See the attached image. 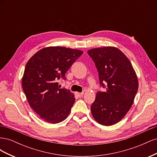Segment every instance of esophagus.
<instances>
[{
    "instance_id": "1",
    "label": "esophagus",
    "mask_w": 157,
    "mask_h": 157,
    "mask_svg": "<svg viewBox=\"0 0 157 157\" xmlns=\"http://www.w3.org/2000/svg\"><path fill=\"white\" fill-rule=\"evenodd\" d=\"M76 95H77V96L78 97V98H80V97H82L83 95H84V92H81V93H80V92H77L76 93Z\"/></svg>"
}]
</instances>
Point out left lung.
<instances>
[{"label": "left lung", "mask_w": 157, "mask_h": 157, "mask_svg": "<svg viewBox=\"0 0 157 157\" xmlns=\"http://www.w3.org/2000/svg\"><path fill=\"white\" fill-rule=\"evenodd\" d=\"M98 71L101 86L91 113L99 124L111 126L121 121L131 108L138 89V79L130 61L116 47L105 46L88 50ZM105 83L106 85L103 83Z\"/></svg>", "instance_id": "obj_1"}]
</instances>
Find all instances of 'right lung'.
Instances as JSON below:
<instances>
[{
	"label": "right lung",
	"mask_w": 157,
	"mask_h": 157,
	"mask_svg": "<svg viewBox=\"0 0 157 157\" xmlns=\"http://www.w3.org/2000/svg\"><path fill=\"white\" fill-rule=\"evenodd\" d=\"M83 52L62 46H49L38 51L27 61L22 87L31 107L40 118L57 124L69 116L75 95L60 88L57 80L65 75Z\"/></svg>",
	"instance_id": "right-lung-1"
}]
</instances>
